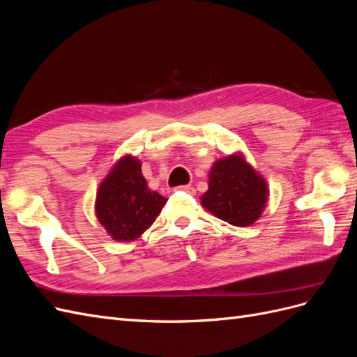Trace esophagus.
Instances as JSON below:
<instances>
[{
    "instance_id": "34e87169",
    "label": "esophagus",
    "mask_w": 357,
    "mask_h": 357,
    "mask_svg": "<svg viewBox=\"0 0 357 357\" xmlns=\"http://www.w3.org/2000/svg\"><path fill=\"white\" fill-rule=\"evenodd\" d=\"M177 190H181V192H186V193H189V195H195V193H197L195 188H193V186H190V185H186V186H180V188H177Z\"/></svg>"
}]
</instances>
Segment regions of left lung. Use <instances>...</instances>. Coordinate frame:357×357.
I'll list each match as a JSON object with an SVG mask.
<instances>
[{
    "mask_svg": "<svg viewBox=\"0 0 357 357\" xmlns=\"http://www.w3.org/2000/svg\"><path fill=\"white\" fill-rule=\"evenodd\" d=\"M268 193L265 178L243 155L235 153L214 162L201 204L215 218L244 228L261 218Z\"/></svg>",
    "mask_w": 357,
    "mask_h": 357,
    "instance_id": "1",
    "label": "left lung"
}]
</instances>
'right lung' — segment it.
Masks as SVG:
<instances>
[{
    "label": "right lung",
    "instance_id": "1",
    "mask_svg": "<svg viewBox=\"0 0 357 357\" xmlns=\"http://www.w3.org/2000/svg\"><path fill=\"white\" fill-rule=\"evenodd\" d=\"M167 198L150 190L142 162L131 155L119 159L96 192L95 214L113 240H137L153 225Z\"/></svg>",
    "mask_w": 357,
    "mask_h": 357
}]
</instances>
